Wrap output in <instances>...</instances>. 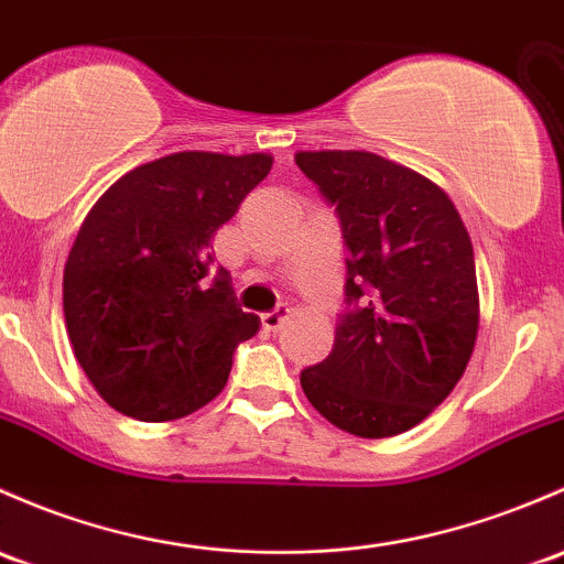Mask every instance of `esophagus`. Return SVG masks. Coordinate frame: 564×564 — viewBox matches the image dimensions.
I'll return each instance as SVG.
<instances>
[{"mask_svg":"<svg viewBox=\"0 0 564 564\" xmlns=\"http://www.w3.org/2000/svg\"><path fill=\"white\" fill-rule=\"evenodd\" d=\"M286 318H289V307H275V311H272V313H264V316H262V327L267 332H275V329H281V324L286 322Z\"/></svg>","mask_w":564,"mask_h":564,"instance_id":"obj_1","label":"esophagus"}]
</instances>
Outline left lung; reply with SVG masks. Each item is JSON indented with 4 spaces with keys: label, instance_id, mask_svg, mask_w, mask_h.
Returning a JSON list of instances; mask_svg holds the SVG:
<instances>
[{
    "label": "left lung",
    "instance_id": "1",
    "mask_svg": "<svg viewBox=\"0 0 564 564\" xmlns=\"http://www.w3.org/2000/svg\"><path fill=\"white\" fill-rule=\"evenodd\" d=\"M294 162L335 207L348 248L335 346L300 372L302 391L351 435H400L452 394L476 346L470 235L441 186L376 153Z\"/></svg>",
    "mask_w": 564,
    "mask_h": 564
}]
</instances>
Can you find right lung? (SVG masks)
<instances>
[{
	"label": "right lung",
	"instance_id": "right-lung-1",
	"mask_svg": "<svg viewBox=\"0 0 564 564\" xmlns=\"http://www.w3.org/2000/svg\"><path fill=\"white\" fill-rule=\"evenodd\" d=\"M272 167L267 153L181 151L118 177L83 221L64 267V322L83 372L110 408L173 422L227 387L259 316L210 278V242Z\"/></svg>",
	"mask_w": 564,
	"mask_h": 564
}]
</instances>
